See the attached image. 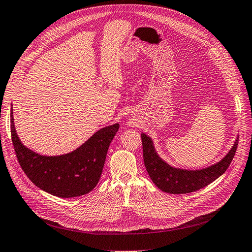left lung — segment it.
<instances>
[{
	"label": "left lung",
	"mask_w": 252,
	"mask_h": 252,
	"mask_svg": "<svg viewBox=\"0 0 252 252\" xmlns=\"http://www.w3.org/2000/svg\"><path fill=\"white\" fill-rule=\"evenodd\" d=\"M141 140L143 162L153 183L166 193L188 194L208 186L224 173L236 154L239 139L237 138L229 154L221 161L201 170L173 168L157 155L149 136L142 133Z\"/></svg>",
	"instance_id": "8db88e82"
}]
</instances>
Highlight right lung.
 I'll return each mask as SVG.
<instances>
[{"mask_svg": "<svg viewBox=\"0 0 252 252\" xmlns=\"http://www.w3.org/2000/svg\"><path fill=\"white\" fill-rule=\"evenodd\" d=\"M10 117L11 138L17 161L31 182L47 193L61 198L85 195L96 187L107 150L119 129V124L98 130L74 152L46 157L22 145L14 127L12 110Z\"/></svg>", "mask_w": 252, "mask_h": 252, "instance_id": "obj_1", "label": "right lung"}]
</instances>
